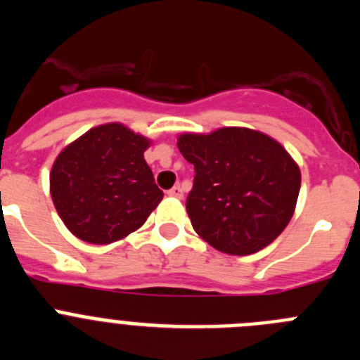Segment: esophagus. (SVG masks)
<instances>
[{
  "label": "esophagus",
  "mask_w": 360,
  "mask_h": 360,
  "mask_svg": "<svg viewBox=\"0 0 360 360\" xmlns=\"http://www.w3.org/2000/svg\"><path fill=\"white\" fill-rule=\"evenodd\" d=\"M167 195H169L171 198L180 200L184 196V191H182V187H180V186H174V187H171L169 191H167Z\"/></svg>",
  "instance_id": "esophagus-1"
}]
</instances>
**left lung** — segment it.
I'll list each match as a JSON object with an SVG mask.
<instances>
[{
	"label": "left lung",
	"instance_id": "1",
	"mask_svg": "<svg viewBox=\"0 0 360 360\" xmlns=\"http://www.w3.org/2000/svg\"><path fill=\"white\" fill-rule=\"evenodd\" d=\"M176 144L195 165L186 209L202 240L219 252L247 256L285 231L297 203L301 171L276 139L229 126L182 133Z\"/></svg>",
	"mask_w": 360,
	"mask_h": 360
}]
</instances>
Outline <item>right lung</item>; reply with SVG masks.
<instances>
[{
	"label": "right lung",
	"instance_id": "obj_1",
	"mask_svg": "<svg viewBox=\"0 0 360 360\" xmlns=\"http://www.w3.org/2000/svg\"><path fill=\"white\" fill-rule=\"evenodd\" d=\"M149 146L148 136L108 122L88 129L57 155L50 195L73 236L108 245L146 224L164 198L144 160Z\"/></svg>",
	"mask_w": 360,
	"mask_h": 360
}]
</instances>
